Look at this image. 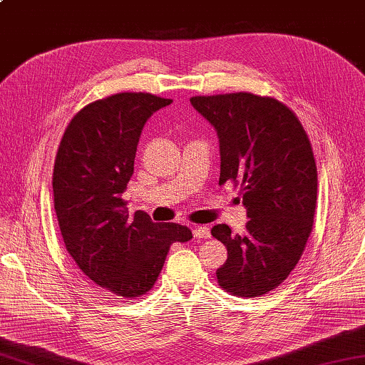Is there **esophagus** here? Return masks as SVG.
<instances>
[{"label":"esophagus","instance_id":"obj_1","mask_svg":"<svg viewBox=\"0 0 365 365\" xmlns=\"http://www.w3.org/2000/svg\"><path fill=\"white\" fill-rule=\"evenodd\" d=\"M192 234H195L196 239H209L210 230L207 226H195L192 227Z\"/></svg>","mask_w":365,"mask_h":365}]
</instances>
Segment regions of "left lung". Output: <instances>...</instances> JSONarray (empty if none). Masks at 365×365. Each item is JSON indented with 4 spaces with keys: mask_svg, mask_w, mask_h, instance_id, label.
I'll return each instance as SVG.
<instances>
[{
    "mask_svg": "<svg viewBox=\"0 0 365 365\" xmlns=\"http://www.w3.org/2000/svg\"><path fill=\"white\" fill-rule=\"evenodd\" d=\"M191 106L215 128L220 185L242 187L250 218L244 234L217 225L227 248L218 284L240 297L275 289L302 256L315 215L318 175L313 150L296 113L252 93L192 96Z\"/></svg>",
    "mask_w": 365,
    "mask_h": 365,
    "instance_id": "8db88e82",
    "label": "left lung"
}]
</instances>
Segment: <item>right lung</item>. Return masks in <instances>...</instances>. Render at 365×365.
<instances>
[{"label": "right lung", "instance_id": "right-lung-1", "mask_svg": "<svg viewBox=\"0 0 365 365\" xmlns=\"http://www.w3.org/2000/svg\"><path fill=\"white\" fill-rule=\"evenodd\" d=\"M173 99L117 93L85 106L69 121L53 166V204L68 253L98 287L125 299L145 294L169 247L192 234L153 223L123 201L145 121Z\"/></svg>", "mask_w": 365, "mask_h": 365}]
</instances>
